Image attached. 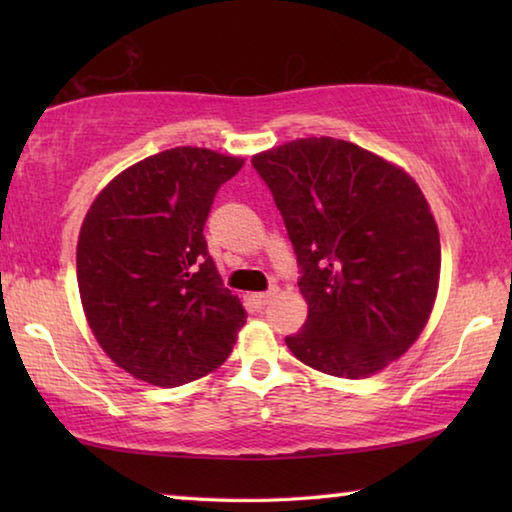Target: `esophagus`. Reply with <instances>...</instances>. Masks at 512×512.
Wrapping results in <instances>:
<instances>
[{"label":"esophagus","instance_id":"1","mask_svg":"<svg viewBox=\"0 0 512 512\" xmlns=\"http://www.w3.org/2000/svg\"><path fill=\"white\" fill-rule=\"evenodd\" d=\"M271 298H273V291H266V293H253V296H250V300H253L259 309H264V307L268 305V302H271Z\"/></svg>","mask_w":512,"mask_h":512}]
</instances>
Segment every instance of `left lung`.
<instances>
[{
	"mask_svg": "<svg viewBox=\"0 0 512 512\" xmlns=\"http://www.w3.org/2000/svg\"><path fill=\"white\" fill-rule=\"evenodd\" d=\"M296 248L307 320L293 357L343 379L377 375L418 341L440 280V235L402 167L334 137L253 155Z\"/></svg>",
	"mask_w": 512,
	"mask_h": 512,
	"instance_id": "8db88e82",
	"label": "left lung"
}]
</instances>
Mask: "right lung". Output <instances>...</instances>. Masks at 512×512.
<instances>
[{"instance_id":"add662e5","label":"right lung","mask_w":512,"mask_h":512,"mask_svg":"<svg viewBox=\"0 0 512 512\" xmlns=\"http://www.w3.org/2000/svg\"><path fill=\"white\" fill-rule=\"evenodd\" d=\"M244 158L176 146L110 180L85 214L76 280L94 339L121 370L173 388L230 357L246 309L207 253L203 228Z\"/></svg>"}]
</instances>
